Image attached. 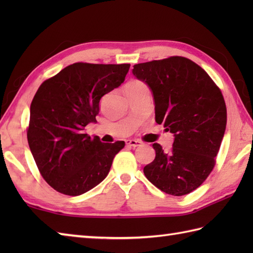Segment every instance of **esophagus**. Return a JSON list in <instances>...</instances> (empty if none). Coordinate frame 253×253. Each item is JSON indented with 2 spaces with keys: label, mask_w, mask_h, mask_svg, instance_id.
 <instances>
[{
  "label": "esophagus",
  "mask_w": 253,
  "mask_h": 253,
  "mask_svg": "<svg viewBox=\"0 0 253 253\" xmlns=\"http://www.w3.org/2000/svg\"><path fill=\"white\" fill-rule=\"evenodd\" d=\"M125 142H126V146L131 147V148H133V149L142 146V142L138 141V140H135V139H128V140H126Z\"/></svg>",
  "instance_id": "obj_1"
}]
</instances>
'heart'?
<instances>
[{"instance_id":"1","label":"heart","mask_w":253,"mask_h":253,"mask_svg":"<svg viewBox=\"0 0 253 253\" xmlns=\"http://www.w3.org/2000/svg\"><path fill=\"white\" fill-rule=\"evenodd\" d=\"M140 84L139 82H131V83H129L128 84Z\"/></svg>"}]
</instances>
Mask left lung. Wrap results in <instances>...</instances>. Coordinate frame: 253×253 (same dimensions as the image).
<instances>
[{
    "mask_svg": "<svg viewBox=\"0 0 253 253\" xmlns=\"http://www.w3.org/2000/svg\"><path fill=\"white\" fill-rule=\"evenodd\" d=\"M132 74L151 90L155 122L174 133L168 153L153 143L155 159L143 173L169 195H188L215 165L227 122L221 90L204 69L181 56L136 64Z\"/></svg>",
    "mask_w": 253,
    "mask_h": 253,
    "instance_id": "left-lung-1",
    "label": "left lung"
}]
</instances>
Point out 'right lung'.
I'll use <instances>...</instances> for the list:
<instances>
[{
	"instance_id": "right-lung-1",
	"label": "right lung",
	"mask_w": 253,
	"mask_h": 253,
	"mask_svg": "<svg viewBox=\"0 0 253 253\" xmlns=\"http://www.w3.org/2000/svg\"><path fill=\"white\" fill-rule=\"evenodd\" d=\"M130 64L75 63L42 84L30 105L27 139L53 189L80 196L107 176L124 141L101 142L84 127L95 123L100 100L124 83Z\"/></svg>"
}]
</instances>
